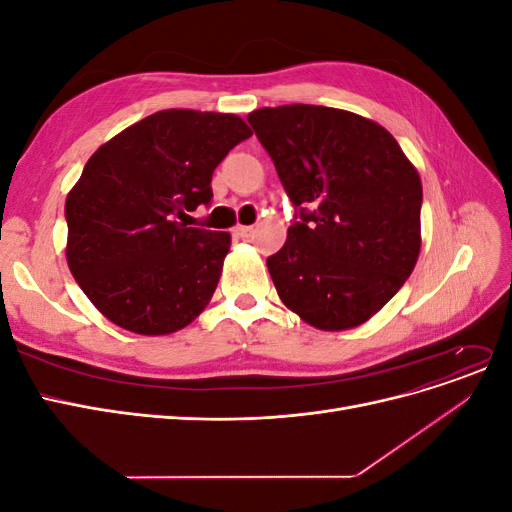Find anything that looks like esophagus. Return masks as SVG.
Masks as SVG:
<instances>
[{
	"label": "esophagus",
	"mask_w": 512,
	"mask_h": 512,
	"mask_svg": "<svg viewBox=\"0 0 512 512\" xmlns=\"http://www.w3.org/2000/svg\"><path fill=\"white\" fill-rule=\"evenodd\" d=\"M235 235L239 239H250L254 235V226H237L235 228Z\"/></svg>",
	"instance_id": "obj_1"
}]
</instances>
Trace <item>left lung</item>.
<instances>
[{
  "mask_svg": "<svg viewBox=\"0 0 512 512\" xmlns=\"http://www.w3.org/2000/svg\"><path fill=\"white\" fill-rule=\"evenodd\" d=\"M247 121L297 209L267 258L277 294L320 331L359 327L416 265L421 177L380 123L342 108L286 104Z\"/></svg>",
  "mask_w": 512,
  "mask_h": 512,
  "instance_id": "8db88e82",
  "label": "left lung"
}]
</instances>
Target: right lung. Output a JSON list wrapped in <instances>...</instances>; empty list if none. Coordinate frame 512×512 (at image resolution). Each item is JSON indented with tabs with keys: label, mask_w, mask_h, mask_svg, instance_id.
I'll list each match as a JSON object with an SVG mask.
<instances>
[{
	"label": "right lung",
	"mask_w": 512,
	"mask_h": 512,
	"mask_svg": "<svg viewBox=\"0 0 512 512\" xmlns=\"http://www.w3.org/2000/svg\"><path fill=\"white\" fill-rule=\"evenodd\" d=\"M252 136L228 113L158 111L104 143L66 198L68 267L117 327L175 333L218 288L228 232L185 226L209 205L213 170Z\"/></svg>",
	"instance_id": "add662e5"
}]
</instances>
